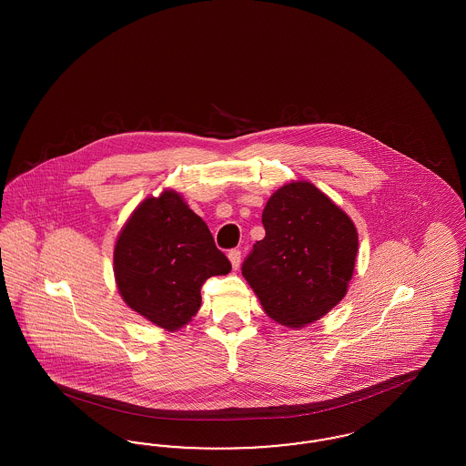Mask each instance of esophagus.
Segmentation results:
<instances>
[{"instance_id":"obj_1","label":"esophagus","mask_w":466,"mask_h":466,"mask_svg":"<svg viewBox=\"0 0 466 466\" xmlns=\"http://www.w3.org/2000/svg\"><path fill=\"white\" fill-rule=\"evenodd\" d=\"M228 260H230V264L234 268H238L239 264H241V251L239 249H230L228 251Z\"/></svg>"}]
</instances>
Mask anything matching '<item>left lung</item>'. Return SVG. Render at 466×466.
Segmentation results:
<instances>
[{
	"instance_id": "left-lung-1",
	"label": "left lung",
	"mask_w": 466,
	"mask_h": 466,
	"mask_svg": "<svg viewBox=\"0 0 466 466\" xmlns=\"http://www.w3.org/2000/svg\"><path fill=\"white\" fill-rule=\"evenodd\" d=\"M262 223L266 238L244 260V279L267 316L302 329L344 299L358 253L355 223L309 181L274 192Z\"/></svg>"
}]
</instances>
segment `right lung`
Here are the masks:
<instances>
[{"label": "right lung", "instance_id": "1", "mask_svg": "<svg viewBox=\"0 0 466 466\" xmlns=\"http://www.w3.org/2000/svg\"><path fill=\"white\" fill-rule=\"evenodd\" d=\"M230 268L208 225L175 190L143 200L113 251L115 281L126 304L169 332L198 314L204 281Z\"/></svg>", "mask_w": 466, "mask_h": 466}]
</instances>
